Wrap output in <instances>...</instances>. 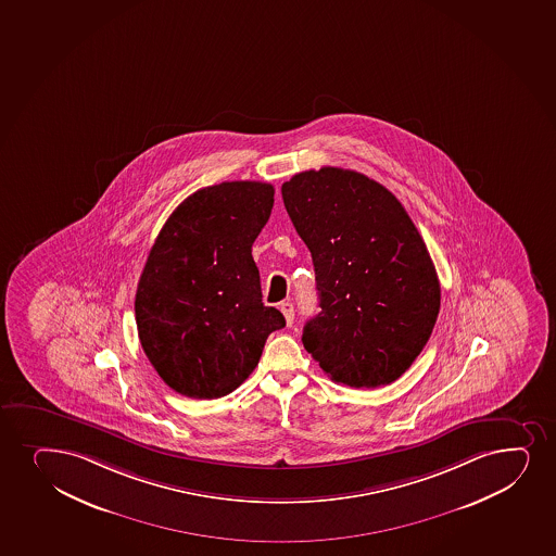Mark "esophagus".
Instances as JSON below:
<instances>
[{"instance_id":"34e87169","label":"esophagus","mask_w":556,"mask_h":556,"mask_svg":"<svg viewBox=\"0 0 556 556\" xmlns=\"http://www.w3.org/2000/svg\"><path fill=\"white\" fill-rule=\"evenodd\" d=\"M281 313L285 314V320H287V326L290 327L294 324V305L290 303V301H285L281 303Z\"/></svg>"}]
</instances>
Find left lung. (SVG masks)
<instances>
[{
	"instance_id": "left-lung-1",
	"label": "left lung",
	"mask_w": 556,
	"mask_h": 556,
	"mask_svg": "<svg viewBox=\"0 0 556 556\" xmlns=\"http://www.w3.org/2000/svg\"><path fill=\"white\" fill-rule=\"evenodd\" d=\"M282 201L313 256L320 313L303 346L342 386H389L430 339L441 287L422 236L386 186L321 167L282 184Z\"/></svg>"
}]
</instances>
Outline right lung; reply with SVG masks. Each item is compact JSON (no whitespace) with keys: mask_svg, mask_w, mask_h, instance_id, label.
<instances>
[{"mask_svg":"<svg viewBox=\"0 0 556 556\" xmlns=\"http://www.w3.org/2000/svg\"><path fill=\"white\" fill-rule=\"evenodd\" d=\"M274 186L222 182L195 191L165 222L136 292L141 346L160 378L190 399H222L255 370L285 316L262 303L251 248Z\"/></svg>","mask_w":556,"mask_h":556,"instance_id":"add662e5","label":"right lung"}]
</instances>
